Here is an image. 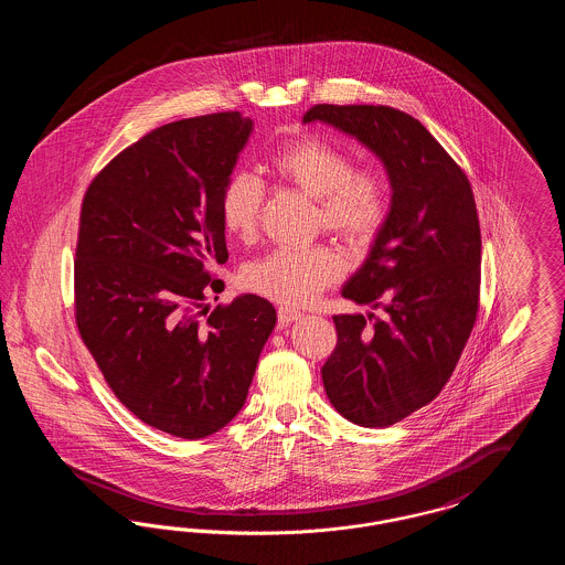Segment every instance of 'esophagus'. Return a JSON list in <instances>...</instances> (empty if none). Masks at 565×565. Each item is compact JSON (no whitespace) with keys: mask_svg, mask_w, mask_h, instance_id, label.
<instances>
[{"mask_svg":"<svg viewBox=\"0 0 565 565\" xmlns=\"http://www.w3.org/2000/svg\"><path fill=\"white\" fill-rule=\"evenodd\" d=\"M298 318H300V313L295 311V309H290V307H279V309H277L279 326H290V323L296 322Z\"/></svg>","mask_w":565,"mask_h":565,"instance_id":"obj_1","label":"esophagus"}]
</instances>
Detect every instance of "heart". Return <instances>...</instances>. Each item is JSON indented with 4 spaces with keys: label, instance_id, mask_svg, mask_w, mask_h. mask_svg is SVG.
<instances>
[{
    "label": "heart",
    "instance_id": "obj_1",
    "mask_svg": "<svg viewBox=\"0 0 565 565\" xmlns=\"http://www.w3.org/2000/svg\"><path fill=\"white\" fill-rule=\"evenodd\" d=\"M273 171L318 201V224L353 245L373 242L390 214V182L376 167H353L345 148L307 135L284 146L270 161ZM265 184L239 171L220 194V224L242 242L258 233ZM345 260L330 245L307 249L277 247L243 269V286L270 300L300 307L343 277Z\"/></svg>",
    "mask_w": 565,
    "mask_h": 565
}]
</instances>
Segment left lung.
Returning a JSON list of instances; mask_svg holds the SVG:
<instances>
[{
    "instance_id": "obj_1",
    "label": "left lung",
    "mask_w": 565,
    "mask_h": 565,
    "mask_svg": "<svg viewBox=\"0 0 565 565\" xmlns=\"http://www.w3.org/2000/svg\"><path fill=\"white\" fill-rule=\"evenodd\" d=\"M302 122L355 137L383 162L390 214L341 295L381 309L334 316L322 369L332 406L364 428H387L431 403L479 313L481 228L466 173L413 116L387 106L320 104Z\"/></svg>"
}]
</instances>
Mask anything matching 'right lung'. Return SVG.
I'll return each instance as SVG.
<instances>
[{
  "mask_svg": "<svg viewBox=\"0 0 565 565\" xmlns=\"http://www.w3.org/2000/svg\"><path fill=\"white\" fill-rule=\"evenodd\" d=\"M249 134L239 111L162 125L111 159L82 201V341L116 398L178 438H205L242 411L277 322L256 295L206 313L220 281L210 267L228 260L220 194Z\"/></svg>",
  "mask_w": 565,
  "mask_h": 565,
  "instance_id": "right-lung-1",
  "label": "right lung"
}]
</instances>
